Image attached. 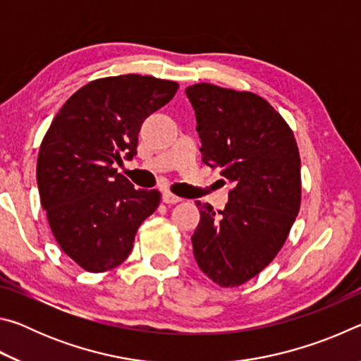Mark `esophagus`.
<instances>
[{
  "mask_svg": "<svg viewBox=\"0 0 361 361\" xmlns=\"http://www.w3.org/2000/svg\"><path fill=\"white\" fill-rule=\"evenodd\" d=\"M162 200L166 204H178V202H181V197H178V195H175L172 192L166 191V192L162 194Z\"/></svg>",
  "mask_w": 361,
  "mask_h": 361,
  "instance_id": "obj_1",
  "label": "esophagus"
}]
</instances>
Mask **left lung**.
Masks as SVG:
<instances>
[{
    "mask_svg": "<svg viewBox=\"0 0 361 361\" xmlns=\"http://www.w3.org/2000/svg\"><path fill=\"white\" fill-rule=\"evenodd\" d=\"M186 95L204 164L232 185L224 210L195 202L194 258L210 280L232 288L283 247L301 207V157L290 126L262 97L207 82L189 85Z\"/></svg>",
    "mask_w": 361,
    "mask_h": 361,
    "instance_id": "obj_1",
    "label": "left lung"
}]
</instances>
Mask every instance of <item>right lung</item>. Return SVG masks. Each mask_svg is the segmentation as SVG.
Segmentation results:
<instances>
[{
  "instance_id": "right-lung-1",
  "label": "right lung",
  "mask_w": 361,
  "mask_h": 361,
  "mask_svg": "<svg viewBox=\"0 0 361 361\" xmlns=\"http://www.w3.org/2000/svg\"><path fill=\"white\" fill-rule=\"evenodd\" d=\"M176 90L178 82L152 76L95 79L65 102L42 138L41 205L60 248L84 271L119 266L159 207L157 189H135L114 164L137 154L143 121Z\"/></svg>"
}]
</instances>
